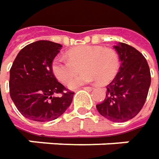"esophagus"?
I'll list each match as a JSON object with an SVG mask.
<instances>
[{
    "label": "esophagus",
    "mask_w": 159,
    "mask_h": 159,
    "mask_svg": "<svg viewBox=\"0 0 159 159\" xmlns=\"http://www.w3.org/2000/svg\"><path fill=\"white\" fill-rule=\"evenodd\" d=\"M84 89L85 90H89V91L93 90V88H92V87H84Z\"/></svg>",
    "instance_id": "34e87169"
}]
</instances>
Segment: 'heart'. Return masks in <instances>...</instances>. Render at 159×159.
I'll return each instance as SVG.
<instances>
[{
  "mask_svg": "<svg viewBox=\"0 0 159 159\" xmlns=\"http://www.w3.org/2000/svg\"><path fill=\"white\" fill-rule=\"evenodd\" d=\"M68 59L58 56L52 62V71L63 84L68 83L79 71H84L69 83L70 89L98 80L99 84H107L117 74L120 61L117 52L110 48L97 46H80L67 52Z\"/></svg>",
  "mask_w": 159,
  "mask_h": 159,
  "instance_id": "heart-1",
  "label": "heart"
}]
</instances>
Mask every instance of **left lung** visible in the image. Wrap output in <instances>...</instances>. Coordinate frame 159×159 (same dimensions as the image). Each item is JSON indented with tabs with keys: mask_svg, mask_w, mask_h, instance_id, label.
<instances>
[{
	"mask_svg": "<svg viewBox=\"0 0 159 159\" xmlns=\"http://www.w3.org/2000/svg\"><path fill=\"white\" fill-rule=\"evenodd\" d=\"M113 48L120 66L107 86L105 99L96 107L107 120L124 122L137 115L143 107L151 86V72L146 59L134 47L119 42Z\"/></svg>",
	"mask_w": 159,
	"mask_h": 159,
	"instance_id": "8db88e82",
	"label": "left lung"
}]
</instances>
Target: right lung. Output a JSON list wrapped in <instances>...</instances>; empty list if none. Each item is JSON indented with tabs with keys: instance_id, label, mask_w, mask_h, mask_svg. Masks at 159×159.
Segmentation results:
<instances>
[{
	"instance_id": "obj_1",
	"label": "right lung",
	"mask_w": 159,
	"mask_h": 159,
	"mask_svg": "<svg viewBox=\"0 0 159 159\" xmlns=\"http://www.w3.org/2000/svg\"><path fill=\"white\" fill-rule=\"evenodd\" d=\"M62 46L39 40L25 47L9 71V94L25 118L47 122L60 117L70 106L74 92L66 91L52 71L53 59Z\"/></svg>"
}]
</instances>
